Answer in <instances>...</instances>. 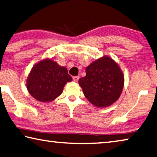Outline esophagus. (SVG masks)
Instances as JSON below:
<instances>
[{"instance_id": "1", "label": "esophagus", "mask_w": 157, "mask_h": 157, "mask_svg": "<svg viewBox=\"0 0 157 157\" xmlns=\"http://www.w3.org/2000/svg\"><path fill=\"white\" fill-rule=\"evenodd\" d=\"M73 81H74V82H78V79H79V77H78V76L73 77Z\"/></svg>"}]
</instances>
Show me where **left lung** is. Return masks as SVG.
Instances as JSON below:
<instances>
[{"mask_svg": "<svg viewBox=\"0 0 157 157\" xmlns=\"http://www.w3.org/2000/svg\"><path fill=\"white\" fill-rule=\"evenodd\" d=\"M85 71L86 76L78 82L92 105L106 108L118 100L123 91L124 75L115 61L105 55L94 61Z\"/></svg>", "mask_w": 157, "mask_h": 157, "instance_id": "obj_1", "label": "left lung"}]
</instances>
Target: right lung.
Segmentation results:
<instances>
[{"label": "right lung", "instance_id": "right-lung-1", "mask_svg": "<svg viewBox=\"0 0 157 157\" xmlns=\"http://www.w3.org/2000/svg\"><path fill=\"white\" fill-rule=\"evenodd\" d=\"M72 80L66 67L46 58L31 68L26 84L27 90L36 100L48 103L60 96L66 84Z\"/></svg>", "mask_w": 157, "mask_h": 157}]
</instances>
